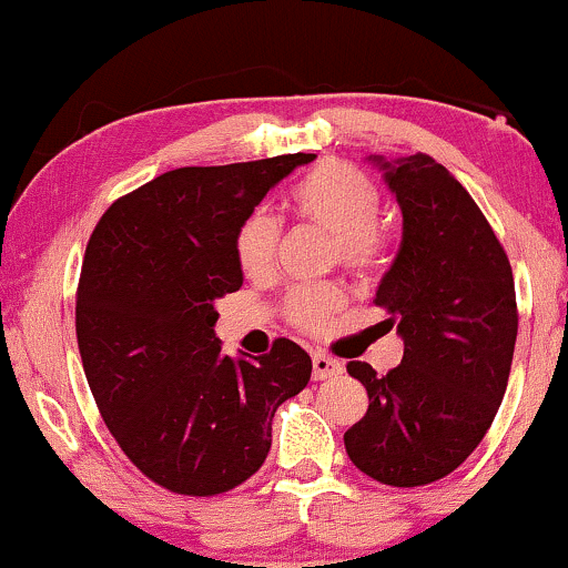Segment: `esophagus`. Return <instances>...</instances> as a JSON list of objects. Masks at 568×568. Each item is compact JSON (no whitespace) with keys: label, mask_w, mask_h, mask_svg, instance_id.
Instances as JSON below:
<instances>
[{"label":"esophagus","mask_w":568,"mask_h":568,"mask_svg":"<svg viewBox=\"0 0 568 568\" xmlns=\"http://www.w3.org/2000/svg\"><path fill=\"white\" fill-rule=\"evenodd\" d=\"M338 371H342V363H338L336 357L325 355V352H315V355H312V379L315 382L331 379Z\"/></svg>","instance_id":"1"}]
</instances>
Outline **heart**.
Here are the masks:
<instances>
[{"label": "heart", "instance_id": "heart-1", "mask_svg": "<svg viewBox=\"0 0 568 568\" xmlns=\"http://www.w3.org/2000/svg\"><path fill=\"white\" fill-rule=\"evenodd\" d=\"M291 205L298 219L334 234V258L355 275H368L382 262V192L366 173L347 162H323L293 186ZM280 224L266 213H251L234 234V256L247 277H266L275 266ZM336 285H304L285 296V317L306 334H321L342 310Z\"/></svg>", "mask_w": 568, "mask_h": 568}]
</instances>
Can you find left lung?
Listing matches in <instances>:
<instances>
[{
  "label": "left lung",
  "instance_id": "left-lung-1",
  "mask_svg": "<svg viewBox=\"0 0 568 568\" xmlns=\"http://www.w3.org/2000/svg\"><path fill=\"white\" fill-rule=\"evenodd\" d=\"M374 160L403 211L400 251L374 298L403 336V361L384 376L347 363L368 410L344 446L368 478L414 488L454 473L491 427L518 304L510 258L470 192L429 154Z\"/></svg>",
  "mask_w": 568,
  "mask_h": 568
}]
</instances>
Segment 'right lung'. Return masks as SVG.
<instances>
[{
  "mask_svg": "<svg viewBox=\"0 0 568 568\" xmlns=\"http://www.w3.org/2000/svg\"><path fill=\"white\" fill-rule=\"evenodd\" d=\"M315 154L179 168L112 202L77 285V344L90 393L120 448L152 484L216 497L264 465L280 403L312 374L275 338L232 361L216 302L240 291L234 234L277 181Z\"/></svg>",
  "mask_w": 568,
  "mask_h": 568,
  "instance_id": "right-lung-1",
  "label": "right lung"
}]
</instances>
